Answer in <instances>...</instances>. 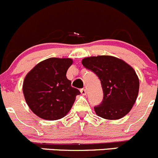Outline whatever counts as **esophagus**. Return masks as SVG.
<instances>
[{
  "label": "esophagus",
  "mask_w": 158,
  "mask_h": 158,
  "mask_svg": "<svg viewBox=\"0 0 158 158\" xmlns=\"http://www.w3.org/2000/svg\"><path fill=\"white\" fill-rule=\"evenodd\" d=\"M80 92H81V93H82V95H86V90H85V89H82L80 90Z\"/></svg>",
  "instance_id": "34e87169"
}]
</instances>
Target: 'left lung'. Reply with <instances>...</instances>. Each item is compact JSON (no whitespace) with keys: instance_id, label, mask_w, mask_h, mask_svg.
<instances>
[{"instance_id":"1","label":"left lung","mask_w":158,"mask_h":158,"mask_svg":"<svg viewBox=\"0 0 158 158\" xmlns=\"http://www.w3.org/2000/svg\"><path fill=\"white\" fill-rule=\"evenodd\" d=\"M82 63L98 76L102 87L103 99L94 107L95 113L110 120L126 115L133 107L139 90V79L133 68L110 56L87 57Z\"/></svg>"}]
</instances>
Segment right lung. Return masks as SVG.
<instances>
[{
    "label": "right lung",
    "instance_id": "right-lung-1",
    "mask_svg": "<svg viewBox=\"0 0 158 158\" xmlns=\"http://www.w3.org/2000/svg\"><path fill=\"white\" fill-rule=\"evenodd\" d=\"M69 58H49L38 63L25 77L23 92L31 111L46 120H57L71 109L79 89L71 86L66 72Z\"/></svg>",
    "mask_w": 158,
    "mask_h": 158
}]
</instances>
